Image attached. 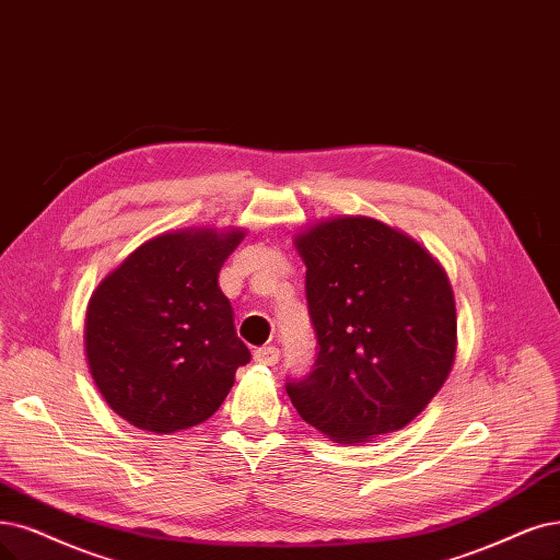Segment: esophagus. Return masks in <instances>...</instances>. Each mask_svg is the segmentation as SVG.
I'll return each instance as SVG.
<instances>
[{"label":"esophagus","instance_id":"esophagus-1","mask_svg":"<svg viewBox=\"0 0 560 560\" xmlns=\"http://www.w3.org/2000/svg\"><path fill=\"white\" fill-rule=\"evenodd\" d=\"M279 348H275V346H262V348H256L254 350V360L258 362V364H265V366H275V364H279Z\"/></svg>","mask_w":560,"mask_h":560}]
</instances>
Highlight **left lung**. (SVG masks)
Returning a JSON list of instances; mask_svg holds the SVG:
<instances>
[{"label":"left lung","mask_w":560,"mask_h":560,"mask_svg":"<svg viewBox=\"0 0 560 560\" xmlns=\"http://www.w3.org/2000/svg\"><path fill=\"white\" fill-rule=\"evenodd\" d=\"M316 362L285 392L300 418L339 443L406 427L436 397L457 350L443 267L376 219L339 217L298 235Z\"/></svg>","instance_id":"1"}]
</instances>
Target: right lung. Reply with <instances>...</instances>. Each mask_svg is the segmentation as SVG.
<instances>
[{
	"mask_svg": "<svg viewBox=\"0 0 560 560\" xmlns=\"http://www.w3.org/2000/svg\"><path fill=\"white\" fill-rule=\"evenodd\" d=\"M242 231L165 233L98 283L85 320L92 378L119 418L173 433L212 418L252 353L219 288Z\"/></svg>",
	"mask_w": 560,
	"mask_h": 560,
	"instance_id": "1",
	"label": "right lung"
}]
</instances>
